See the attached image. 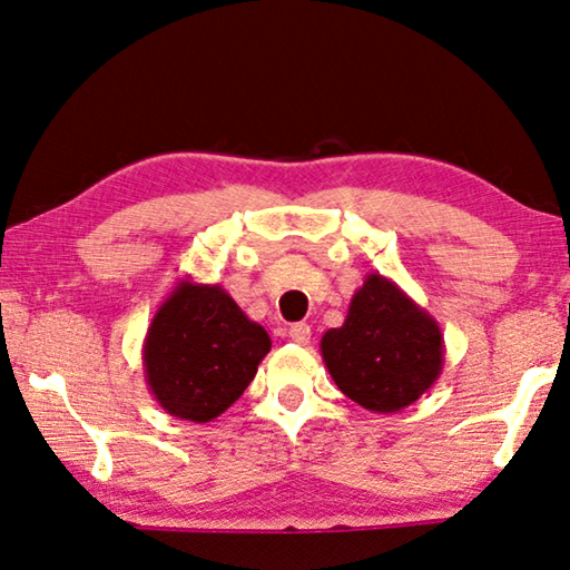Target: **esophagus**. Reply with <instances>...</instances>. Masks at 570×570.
Wrapping results in <instances>:
<instances>
[{"instance_id":"1","label":"esophagus","mask_w":570,"mask_h":570,"mask_svg":"<svg viewBox=\"0 0 570 570\" xmlns=\"http://www.w3.org/2000/svg\"><path fill=\"white\" fill-rule=\"evenodd\" d=\"M288 337H292L296 345H309L312 327H309V324H304V322L292 324V327H288Z\"/></svg>"}]
</instances>
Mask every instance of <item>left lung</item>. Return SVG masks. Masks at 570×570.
<instances>
[{"label":"left lung","instance_id":"obj_1","mask_svg":"<svg viewBox=\"0 0 570 570\" xmlns=\"http://www.w3.org/2000/svg\"><path fill=\"white\" fill-rule=\"evenodd\" d=\"M320 347L340 391L373 413L409 409L444 367L436 320L381 274H367L345 324L324 332Z\"/></svg>","mask_w":570,"mask_h":570}]
</instances>
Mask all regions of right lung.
<instances>
[{
    "instance_id": "right-lung-1",
    "label": "right lung",
    "mask_w": 570,
    "mask_h": 570,
    "mask_svg": "<svg viewBox=\"0 0 570 570\" xmlns=\"http://www.w3.org/2000/svg\"><path fill=\"white\" fill-rule=\"evenodd\" d=\"M268 350V332L220 284L183 278L149 324L144 377L169 415L207 423L240 399Z\"/></svg>"
}]
</instances>
